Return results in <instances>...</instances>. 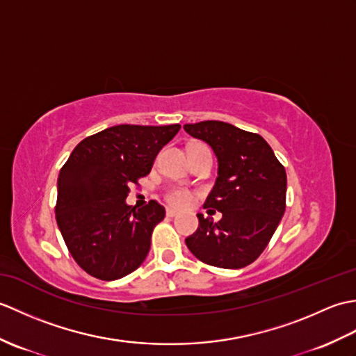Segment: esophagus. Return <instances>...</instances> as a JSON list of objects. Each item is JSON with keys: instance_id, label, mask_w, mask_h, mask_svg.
<instances>
[{"instance_id": "1", "label": "esophagus", "mask_w": 356, "mask_h": 356, "mask_svg": "<svg viewBox=\"0 0 356 356\" xmlns=\"http://www.w3.org/2000/svg\"><path fill=\"white\" fill-rule=\"evenodd\" d=\"M179 213L176 209H171V208H168L166 209V217H176Z\"/></svg>"}]
</instances>
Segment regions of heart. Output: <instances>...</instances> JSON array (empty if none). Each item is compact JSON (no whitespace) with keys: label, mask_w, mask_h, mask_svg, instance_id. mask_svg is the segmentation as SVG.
I'll use <instances>...</instances> for the list:
<instances>
[{"label":"heart","mask_w":356,"mask_h":356,"mask_svg":"<svg viewBox=\"0 0 356 356\" xmlns=\"http://www.w3.org/2000/svg\"><path fill=\"white\" fill-rule=\"evenodd\" d=\"M163 197H165L166 203H170L171 207L184 208L191 202L193 194L190 190H186V188H184V186H171L165 191Z\"/></svg>","instance_id":"obj_1"}]
</instances>
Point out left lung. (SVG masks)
I'll return each mask as SVG.
<instances>
[{
  "instance_id": "1",
  "label": "left lung",
  "mask_w": 356,
  "mask_h": 356,
  "mask_svg": "<svg viewBox=\"0 0 356 356\" xmlns=\"http://www.w3.org/2000/svg\"><path fill=\"white\" fill-rule=\"evenodd\" d=\"M184 128L214 149L218 176L203 208L223 214L217 223L197 214L199 228L185 243L209 266L245 268L259 259L284 214V166L257 133L220 120H203Z\"/></svg>"
}]
</instances>
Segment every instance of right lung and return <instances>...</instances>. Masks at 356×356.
I'll return each mask as SVG.
<instances>
[{
    "mask_svg": "<svg viewBox=\"0 0 356 356\" xmlns=\"http://www.w3.org/2000/svg\"><path fill=\"white\" fill-rule=\"evenodd\" d=\"M179 130V124L110 127L81 140L63 165L56 223L69 252L87 274L111 282L145 260L165 208L149 200L138 209L125 199Z\"/></svg>",
    "mask_w": 356,
    "mask_h": 356,
    "instance_id": "right-lung-1",
    "label": "right lung"
}]
</instances>
